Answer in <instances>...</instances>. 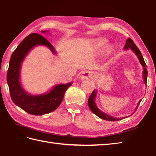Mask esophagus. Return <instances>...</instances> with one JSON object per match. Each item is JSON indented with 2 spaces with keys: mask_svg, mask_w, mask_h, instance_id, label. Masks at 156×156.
<instances>
[{
  "mask_svg": "<svg viewBox=\"0 0 156 156\" xmlns=\"http://www.w3.org/2000/svg\"><path fill=\"white\" fill-rule=\"evenodd\" d=\"M92 72L91 71H86L82 73V74L81 75V78L82 79H88V78H91L92 77Z\"/></svg>",
  "mask_w": 156,
  "mask_h": 156,
  "instance_id": "obj_1",
  "label": "esophagus"
}]
</instances>
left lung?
Instances as JSON below:
<instances>
[{
	"mask_svg": "<svg viewBox=\"0 0 156 156\" xmlns=\"http://www.w3.org/2000/svg\"><path fill=\"white\" fill-rule=\"evenodd\" d=\"M124 48L125 49L130 48L132 50H133L135 53V54L137 55V57L139 58L140 64H141L142 66L144 67L143 77H144V81H145V83L146 84L147 83V69H146L147 65H146V64L145 62V60H144V59H143V55L141 54V53H140L139 48H138L136 45H135L134 43L133 42V41L131 39H130V38H128V39L126 40ZM95 97H96V92L94 90L93 92H92V94H91L89 99H88V105H89V107L90 108V110L92 111V112L94 113L95 115H96L97 116L99 117L100 118H101L102 119H105V120H107V121H119V120H122V119L125 118V117H113L112 116L108 115L106 114L103 112H102V111H100L98 108V107H96V103L94 102ZM140 102V101L137 105L136 109H137L138 107H139Z\"/></svg>",
	"mask_w": 156,
	"mask_h": 156,
	"instance_id": "8db88e82",
	"label": "left lung"
}]
</instances>
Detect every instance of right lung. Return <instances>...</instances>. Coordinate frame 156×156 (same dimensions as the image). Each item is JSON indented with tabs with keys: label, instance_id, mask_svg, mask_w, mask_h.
<instances>
[{
	"label": "right lung",
	"instance_id": "add662e5",
	"mask_svg": "<svg viewBox=\"0 0 156 156\" xmlns=\"http://www.w3.org/2000/svg\"><path fill=\"white\" fill-rule=\"evenodd\" d=\"M38 45H45L52 53H55L54 47L45 37L39 34L32 33L26 37L13 52L7 74L11 100L26 112L34 115H41L56 109L62 101L66 90L72 85L71 83L58 85L50 92L40 96H31L23 90L20 83L21 62L28 51Z\"/></svg>",
	"mask_w": 156,
	"mask_h": 156
}]
</instances>
